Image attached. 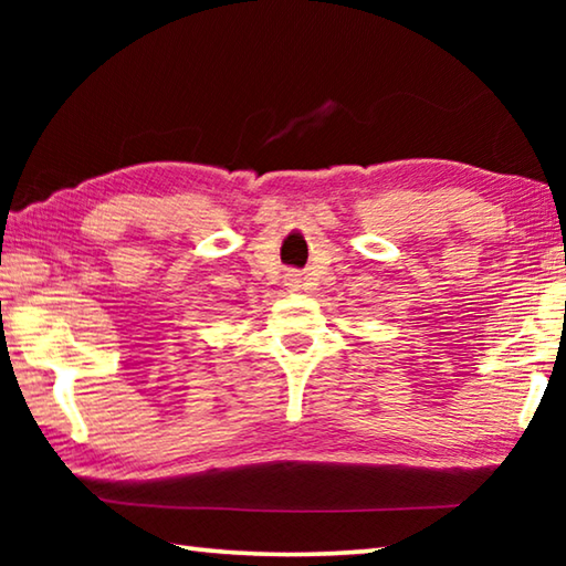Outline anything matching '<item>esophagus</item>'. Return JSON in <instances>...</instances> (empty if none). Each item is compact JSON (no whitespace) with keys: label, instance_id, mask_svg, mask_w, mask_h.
Here are the masks:
<instances>
[{"label":"esophagus","instance_id":"obj_1","mask_svg":"<svg viewBox=\"0 0 566 566\" xmlns=\"http://www.w3.org/2000/svg\"><path fill=\"white\" fill-rule=\"evenodd\" d=\"M284 280H286V286H290L292 292L296 290V286H300V274H296V272H286Z\"/></svg>","mask_w":566,"mask_h":566}]
</instances>
